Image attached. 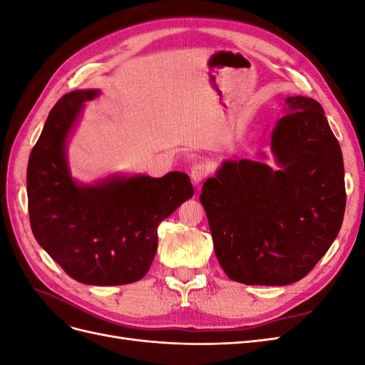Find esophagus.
Returning a JSON list of instances; mask_svg holds the SVG:
<instances>
[{
  "label": "esophagus",
  "instance_id": "esophagus-1",
  "mask_svg": "<svg viewBox=\"0 0 365 365\" xmlns=\"http://www.w3.org/2000/svg\"><path fill=\"white\" fill-rule=\"evenodd\" d=\"M205 175H207V170H205L204 163H195V164L192 165V169H190V178H192V182H193L195 185L200 184V182L205 178Z\"/></svg>",
  "mask_w": 365,
  "mask_h": 365
}]
</instances>
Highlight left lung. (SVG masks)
Returning <instances> with one entry per match:
<instances>
[{
    "mask_svg": "<svg viewBox=\"0 0 365 365\" xmlns=\"http://www.w3.org/2000/svg\"><path fill=\"white\" fill-rule=\"evenodd\" d=\"M284 103L271 134L275 168L224 161L200 196L219 264L239 283L302 280L334 244L344 217V163L322 105L303 96Z\"/></svg>",
    "mask_w": 365,
    "mask_h": 365,
    "instance_id": "8db88e82",
    "label": "left lung"
}]
</instances>
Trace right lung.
I'll use <instances>...</instances> for the list:
<instances>
[{"instance_id": "obj_1", "label": "right lung", "mask_w": 365, "mask_h": 365, "mask_svg": "<svg viewBox=\"0 0 365 365\" xmlns=\"http://www.w3.org/2000/svg\"><path fill=\"white\" fill-rule=\"evenodd\" d=\"M98 90H76L53 106L27 165L33 236L71 279L94 286L138 282L158 248L157 228L193 196L187 173L113 175L77 182L67 160V140L83 105Z\"/></svg>"}]
</instances>
